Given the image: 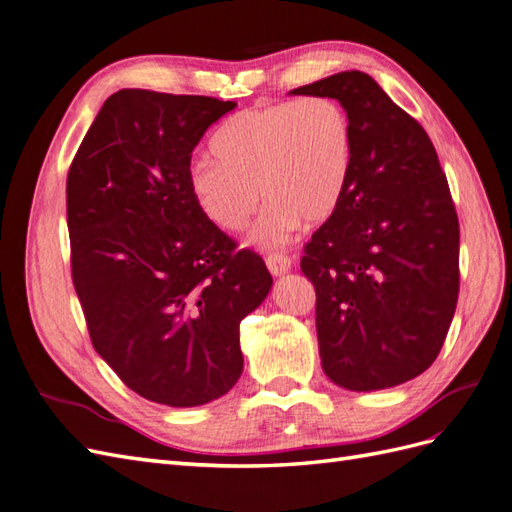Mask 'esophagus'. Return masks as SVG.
<instances>
[{
  "label": "esophagus",
  "mask_w": 512,
  "mask_h": 512,
  "mask_svg": "<svg viewBox=\"0 0 512 512\" xmlns=\"http://www.w3.org/2000/svg\"><path fill=\"white\" fill-rule=\"evenodd\" d=\"M265 262H267V267H269V271H271L273 275L288 273L290 267H293V260H290L288 256H284V254H269V256L265 258Z\"/></svg>",
  "instance_id": "obj_1"
}]
</instances>
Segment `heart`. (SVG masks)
<instances>
[{"label": "heart", "mask_w": 512, "mask_h": 512, "mask_svg": "<svg viewBox=\"0 0 512 512\" xmlns=\"http://www.w3.org/2000/svg\"><path fill=\"white\" fill-rule=\"evenodd\" d=\"M213 148L217 157L196 155L189 163L198 209L219 230L241 232L262 191L269 209L252 241L275 247L301 219L321 224L338 209L353 165V124L331 96H303L234 114L217 129Z\"/></svg>", "instance_id": "heart-1"}]
</instances>
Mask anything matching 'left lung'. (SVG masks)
<instances>
[{
	"instance_id": "obj_1",
	"label": "left lung",
	"mask_w": 512,
	"mask_h": 512,
	"mask_svg": "<svg viewBox=\"0 0 512 512\" xmlns=\"http://www.w3.org/2000/svg\"><path fill=\"white\" fill-rule=\"evenodd\" d=\"M290 94L331 96L353 124L344 196L303 247L325 375L394 388L431 366L459 299V217L422 124L359 71Z\"/></svg>"
}]
</instances>
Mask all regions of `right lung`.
<instances>
[{
	"mask_svg": "<svg viewBox=\"0 0 512 512\" xmlns=\"http://www.w3.org/2000/svg\"><path fill=\"white\" fill-rule=\"evenodd\" d=\"M237 103L118 90L66 178L71 273L90 340L122 383L153 403L196 407L243 372L239 325L271 273L202 215L189 163Z\"/></svg>",
	"mask_w": 512,
	"mask_h": 512,
	"instance_id": "right-lung-1",
	"label": "right lung"
}]
</instances>
